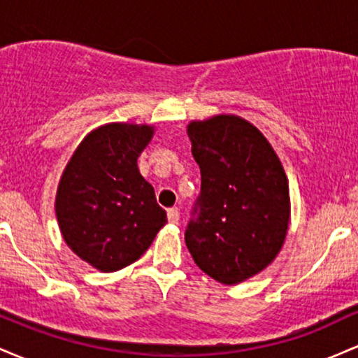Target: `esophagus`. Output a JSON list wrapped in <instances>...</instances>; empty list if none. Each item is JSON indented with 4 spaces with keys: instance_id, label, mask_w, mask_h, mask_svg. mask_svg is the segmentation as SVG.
Returning <instances> with one entry per match:
<instances>
[{
    "instance_id": "34e87169",
    "label": "esophagus",
    "mask_w": 358,
    "mask_h": 358,
    "mask_svg": "<svg viewBox=\"0 0 358 358\" xmlns=\"http://www.w3.org/2000/svg\"><path fill=\"white\" fill-rule=\"evenodd\" d=\"M168 220H170V224H178L180 220L178 208H168Z\"/></svg>"
}]
</instances>
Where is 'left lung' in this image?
<instances>
[{
    "instance_id": "8db88e82",
    "label": "left lung",
    "mask_w": 358,
    "mask_h": 358,
    "mask_svg": "<svg viewBox=\"0 0 358 358\" xmlns=\"http://www.w3.org/2000/svg\"><path fill=\"white\" fill-rule=\"evenodd\" d=\"M202 183L185 242L208 276L237 285L281 250L289 190L281 162L257 127L237 116L188 124Z\"/></svg>"
}]
</instances>
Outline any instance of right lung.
<instances>
[{
	"mask_svg": "<svg viewBox=\"0 0 358 358\" xmlns=\"http://www.w3.org/2000/svg\"><path fill=\"white\" fill-rule=\"evenodd\" d=\"M151 136L150 126H102L80 143L62 175L55 202L62 236L104 273L138 261L168 222L136 163Z\"/></svg>",
	"mask_w": 358,
	"mask_h": 358,
	"instance_id": "add662e5",
	"label": "right lung"
}]
</instances>
